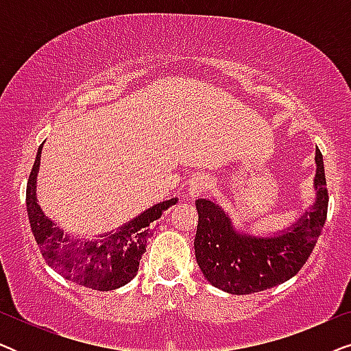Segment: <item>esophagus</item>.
Here are the masks:
<instances>
[{
  "label": "esophagus",
  "mask_w": 351,
  "mask_h": 351,
  "mask_svg": "<svg viewBox=\"0 0 351 351\" xmlns=\"http://www.w3.org/2000/svg\"><path fill=\"white\" fill-rule=\"evenodd\" d=\"M209 185H210V182L206 176L199 174V176L193 177L190 182V186H189V195L191 196V199L198 198V196L203 195L204 191L209 189Z\"/></svg>",
  "instance_id": "34e87169"
}]
</instances>
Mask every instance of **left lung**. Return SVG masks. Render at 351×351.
Masks as SVG:
<instances>
[{"label":"left lung","instance_id":"left-lung-1","mask_svg":"<svg viewBox=\"0 0 351 351\" xmlns=\"http://www.w3.org/2000/svg\"><path fill=\"white\" fill-rule=\"evenodd\" d=\"M316 199L291 228L275 237L239 233L215 201L199 198L195 237L196 262L210 285L228 294L246 295L291 280L308 261L328 217L323 155L316 148Z\"/></svg>","mask_w":351,"mask_h":351}]
</instances>
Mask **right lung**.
Wrapping results in <instances>:
<instances>
[{
	"instance_id": "1",
	"label": "right lung",
	"mask_w": 351,
	"mask_h": 351,
	"mask_svg": "<svg viewBox=\"0 0 351 351\" xmlns=\"http://www.w3.org/2000/svg\"><path fill=\"white\" fill-rule=\"evenodd\" d=\"M41 148L27 184V213L32 233L47 265L71 282L95 291H113L128 285L138 271V263L152 238L156 220L177 198L152 206L145 213L124 223L114 233L100 239H78L64 234L43 213L36 201V176L40 169Z\"/></svg>"
}]
</instances>
